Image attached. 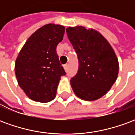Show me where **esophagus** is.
Masks as SVG:
<instances>
[{
  "label": "esophagus",
  "mask_w": 135,
  "mask_h": 135,
  "mask_svg": "<svg viewBox=\"0 0 135 135\" xmlns=\"http://www.w3.org/2000/svg\"><path fill=\"white\" fill-rule=\"evenodd\" d=\"M64 67L65 71H67L68 69H69V65H68V64H65Z\"/></svg>",
  "instance_id": "1"
}]
</instances>
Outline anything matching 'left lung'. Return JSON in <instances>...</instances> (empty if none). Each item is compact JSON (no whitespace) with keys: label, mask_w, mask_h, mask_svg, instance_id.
<instances>
[{"label":"left lung","mask_w":135,"mask_h":135,"mask_svg":"<svg viewBox=\"0 0 135 135\" xmlns=\"http://www.w3.org/2000/svg\"><path fill=\"white\" fill-rule=\"evenodd\" d=\"M68 38L77 55L79 68L70 80L74 93L85 100L103 96L116 82L119 62L104 37L93 29L68 27Z\"/></svg>","instance_id":"obj_1"}]
</instances>
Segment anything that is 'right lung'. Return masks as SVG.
Returning a JSON list of instances; mask_svg holds the SVG:
<instances>
[{
  "instance_id": "obj_1",
  "label": "right lung",
  "mask_w": 135,
  "mask_h": 135,
  "mask_svg": "<svg viewBox=\"0 0 135 135\" xmlns=\"http://www.w3.org/2000/svg\"><path fill=\"white\" fill-rule=\"evenodd\" d=\"M64 26L48 24L29 37L15 63L19 87L31 100L47 103L55 98L61 76L66 75L56 47L63 40Z\"/></svg>"
}]
</instances>
